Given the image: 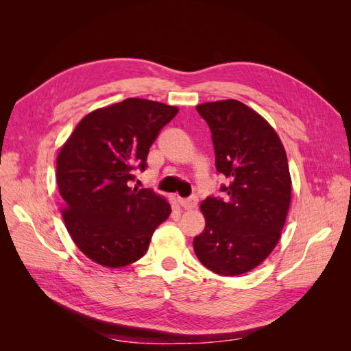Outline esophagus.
<instances>
[{
	"label": "esophagus",
	"instance_id": "34e87169",
	"mask_svg": "<svg viewBox=\"0 0 351 351\" xmlns=\"http://www.w3.org/2000/svg\"><path fill=\"white\" fill-rule=\"evenodd\" d=\"M178 204H180V206L184 208L186 210H192V209H195L197 206V197L196 196H192V197H189V199L178 197Z\"/></svg>",
	"mask_w": 351,
	"mask_h": 351
}]
</instances>
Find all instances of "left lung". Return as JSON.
Instances as JSON below:
<instances>
[{"label": "left lung", "instance_id": "8db88e82", "mask_svg": "<svg viewBox=\"0 0 351 351\" xmlns=\"http://www.w3.org/2000/svg\"><path fill=\"white\" fill-rule=\"evenodd\" d=\"M212 132L217 171L227 196L200 204L205 230L195 237L197 259L212 272L234 277L267 259L281 239L291 204L285 149L274 127L236 99L196 107Z\"/></svg>", "mask_w": 351, "mask_h": 351}]
</instances>
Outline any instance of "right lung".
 Instances as JSON below:
<instances>
[{
  "instance_id": "right-lung-1",
  "label": "right lung",
  "mask_w": 351,
  "mask_h": 351,
  "mask_svg": "<svg viewBox=\"0 0 351 351\" xmlns=\"http://www.w3.org/2000/svg\"><path fill=\"white\" fill-rule=\"evenodd\" d=\"M178 108L129 98L84 115L57 156L61 215L74 244L107 268L127 267L149 247L171 205L154 190L130 187L149 147Z\"/></svg>"
}]
</instances>
